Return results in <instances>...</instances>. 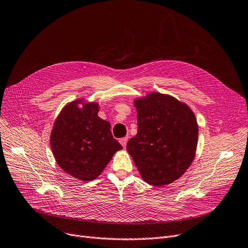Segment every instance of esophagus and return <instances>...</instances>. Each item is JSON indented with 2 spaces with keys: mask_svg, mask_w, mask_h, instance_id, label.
Masks as SVG:
<instances>
[{
  "mask_svg": "<svg viewBox=\"0 0 248 248\" xmlns=\"http://www.w3.org/2000/svg\"><path fill=\"white\" fill-rule=\"evenodd\" d=\"M119 141H120V143L122 144L123 147H125L126 144H127V141H128V137H123V138H121V140H119Z\"/></svg>",
  "mask_w": 248,
  "mask_h": 248,
  "instance_id": "34e87169",
  "label": "esophagus"
}]
</instances>
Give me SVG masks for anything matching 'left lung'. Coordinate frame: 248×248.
I'll list each match as a JSON object with an SVG mask.
<instances>
[{
    "instance_id": "1",
    "label": "left lung",
    "mask_w": 248,
    "mask_h": 248,
    "mask_svg": "<svg viewBox=\"0 0 248 248\" xmlns=\"http://www.w3.org/2000/svg\"><path fill=\"white\" fill-rule=\"evenodd\" d=\"M137 134L126 150L142 179L161 187L178 180L195 156L199 125L191 108L172 95L150 93L134 100Z\"/></svg>"
}]
</instances>
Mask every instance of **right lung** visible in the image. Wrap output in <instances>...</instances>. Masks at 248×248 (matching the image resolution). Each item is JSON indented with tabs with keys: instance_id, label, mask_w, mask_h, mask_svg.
<instances>
[{
	"instance_id": "right-lung-1",
	"label": "right lung",
	"mask_w": 248,
	"mask_h": 248,
	"mask_svg": "<svg viewBox=\"0 0 248 248\" xmlns=\"http://www.w3.org/2000/svg\"><path fill=\"white\" fill-rule=\"evenodd\" d=\"M98 110L100 105L84 98L68 103L55 120L49 137L59 167L83 182L96 179L122 150L111 133V124L97 116Z\"/></svg>"
}]
</instances>
